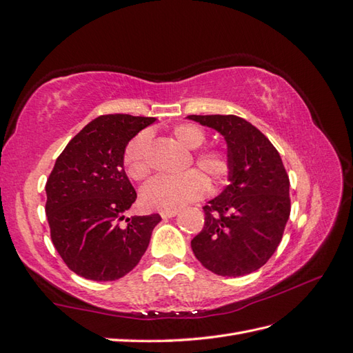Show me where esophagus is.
Returning a JSON list of instances; mask_svg holds the SVG:
<instances>
[{
  "mask_svg": "<svg viewBox=\"0 0 353 353\" xmlns=\"http://www.w3.org/2000/svg\"><path fill=\"white\" fill-rule=\"evenodd\" d=\"M176 215H177V210H163V212H161V216H162L163 219L173 218V216H176Z\"/></svg>",
  "mask_w": 353,
  "mask_h": 353,
  "instance_id": "34e87169",
  "label": "esophagus"
}]
</instances>
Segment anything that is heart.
<instances>
[{"instance_id":"1","label":"heart","mask_w":353,"mask_h":353,"mask_svg":"<svg viewBox=\"0 0 353 353\" xmlns=\"http://www.w3.org/2000/svg\"><path fill=\"white\" fill-rule=\"evenodd\" d=\"M173 135L180 144L191 150L200 149L206 141V134L199 126L190 123L174 126ZM149 145L150 137L147 132L137 134L126 144L123 152V167L130 179L143 180L150 174ZM194 163L216 183L228 177L233 165L228 152L218 147L195 152ZM201 171L191 170L180 176H157L141 190L143 204L147 209L176 210L188 203L201 199L209 188L208 179Z\"/></svg>"}]
</instances>
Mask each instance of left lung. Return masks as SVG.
Listing matches in <instances>:
<instances>
[{
	"instance_id": "left-lung-1",
	"label": "left lung",
	"mask_w": 353,
	"mask_h": 353,
	"mask_svg": "<svg viewBox=\"0 0 353 353\" xmlns=\"http://www.w3.org/2000/svg\"><path fill=\"white\" fill-rule=\"evenodd\" d=\"M223 134L232 157L230 185L204 210L191 241L200 263L216 275L243 276L272 257L290 215V180L266 135L237 116H188Z\"/></svg>"
}]
</instances>
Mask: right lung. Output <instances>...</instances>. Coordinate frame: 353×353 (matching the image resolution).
Returning <instances> with one entry per match:
<instances>
[{
    "label": "right lung",
    "instance_id": "obj_1",
    "mask_svg": "<svg viewBox=\"0 0 353 353\" xmlns=\"http://www.w3.org/2000/svg\"><path fill=\"white\" fill-rule=\"evenodd\" d=\"M154 117L108 114L90 121L55 161L46 182V216L55 250L70 270L93 281L129 274L161 216L126 218L137 192L123 168L129 139Z\"/></svg>",
    "mask_w": 353,
    "mask_h": 353
}]
</instances>
